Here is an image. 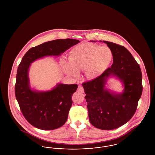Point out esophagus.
Returning a JSON list of instances; mask_svg holds the SVG:
<instances>
[{
  "label": "esophagus",
  "instance_id": "34e87169",
  "mask_svg": "<svg viewBox=\"0 0 155 155\" xmlns=\"http://www.w3.org/2000/svg\"><path fill=\"white\" fill-rule=\"evenodd\" d=\"M78 91L81 92L82 93H83V92H84V88H83V87H82V85H81V84H79V85H78Z\"/></svg>",
  "mask_w": 155,
  "mask_h": 155
}]
</instances>
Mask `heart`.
<instances>
[{"instance_id": "b5f03b06", "label": "heart", "mask_w": 155, "mask_h": 155, "mask_svg": "<svg viewBox=\"0 0 155 155\" xmlns=\"http://www.w3.org/2000/svg\"><path fill=\"white\" fill-rule=\"evenodd\" d=\"M113 53L107 46L94 44H84L73 48L68 54L69 63L63 65L68 75L77 76L84 70L87 78L95 79L100 77L110 65Z\"/></svg>"}]
</instances>
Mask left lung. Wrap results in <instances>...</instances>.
<instances>
[{
	"label": "left lung",
	"instance_id": "8db88e82",
	"mask_svg": "<svg viewBox=\"0 0 155 155\" xmlns=\"http://www.w3.org/2000/svg\"><path fill=\"white\" fill-rule=\"evenodd\" d=\"M103 42L112 51L113 63L100 77L83 83L82 86L90 123L99 129L111 130L125 124L135 113L142 92V76L140 65L125 47ZM113 76L124 85L121 93L105 88L107 80Z\"/></svg>",
	"mask_w": 155,
	"mask_h": 155
}]
</instances>
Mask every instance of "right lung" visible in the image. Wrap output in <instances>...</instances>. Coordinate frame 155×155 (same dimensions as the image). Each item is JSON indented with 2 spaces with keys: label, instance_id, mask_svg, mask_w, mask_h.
<instances>
[{
  "label": "right lung",
  "instance_id": "obj_1",
  "mask_svg": "<svg viewBox=\"0 0 155 155\" xmlns=\"http://www.w3.org/2000/svg\"><path fill=\"white\" fill-rule=\"evenodd\" d=\"M80 41L74 39H56L29 49L18 67L15 94L23 116L28 122L43 130L57 129L66 122L77 84H58L46 91L31 88L28 71L32 63L46 56H59Z\"/></svg>",
  "mask_w": 155,
  "mask_h": 155
}]
</instances>
